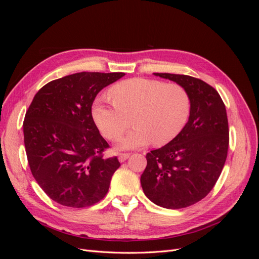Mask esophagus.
I'll list each match as a JSON object with an SVG mask.
<instances>
[{"mask_svg": "<svg viewBox=\"0 0 259 259\" xmlns=\"http://www.w3.org/2000/svg\"><path fill=\"white\" fill-rule=\"evenodd\" d=\"M130 153H120L119 154V161L120 162H124V161H126L128 158H130Z\"/></svg>", "mask_w": 259, "mask_h": 259, "instance_id": "34e87169", "label": "esophagus"}]
</instances>
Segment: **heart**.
Returning <instances> with one entry per match:
<instances>
[{
    "label": "heart",
    "instance_id": "b5f03b06",
    "mask_svg": "<svg viewBox=\"0 0 259 259\" xmlns=\"http://www.w3.org/2000/svg\"><path fill=\"white\" fill-rule=\"evenodd\" d=\"M109 96L112 103L97 99L92 115L109 140L119 139L133 122L136 127L121 140L122 149L170 143L185 128L191 113L189 93L176 83L134 77L112 86Z\"/></svg>",
    "mask_w": 259,
    "mask_h": 259
}]
</instances>
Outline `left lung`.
<instances>
[{
	"instance_id": "obj_1",
	"label": "left lung",
	"mask_w": 259,
	"mask_h": 259,
	"mask_svg": "<svg viewBox=\"0 0 259 259\" xmlns=\"http://www.w3.org/2000/svg\"><path fill=\"white\" fill-rule=\"evenodd\" d=\"M154 74L184 86L191 98V113L174 140L147 153L140 183L154 204L184 208L205 198L221 176L229 147L226 107L218 92L197 77Z\"/></svg>"
}]
</instances>
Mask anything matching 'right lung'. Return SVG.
<instances>
[{
	"label": "right lung",
	"instance_id": "right-lung-1",
	"mask_svg": "<svg viewBox=\"0 0 259 259\" xmlns=\"http://www.w3.org/2000/svg\"><path fill=\"white\" fill-rule=\"evenodd\" d=\"M123 72H79L54 80L38 91L23 121L28 163L49 197L68 207H88L105 198L120 167L104 158L108 143L92 116L97 94Z\"/></svg>",
	"mask_w": 259,
	"mask_h": 259
}]
</instances>
